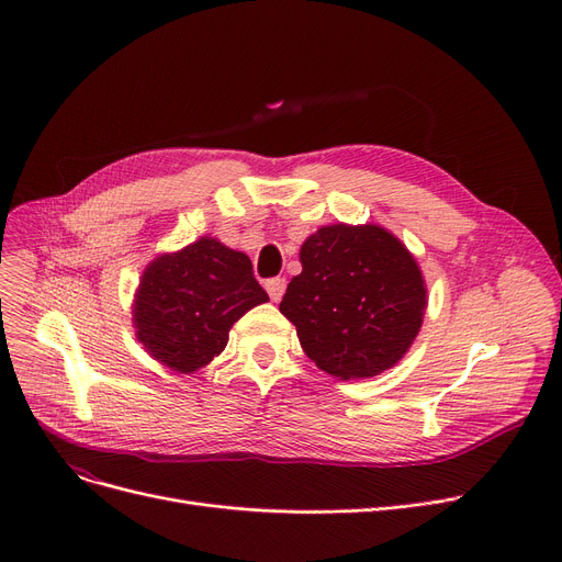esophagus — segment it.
<instances>
[{"label":"esophagus","mask_w":562,"mask_h":562,"mask_svg":"<svg viewBox=\"0 0 562 562\" xmlns=\"http://www.w3.org/2000/svg\"><path fill=\"white\" fill-rule=\"evenodd\" d=\"M284 289H286V280L284 278H271L269 282H266V291H269L271 301H280L284 296Z\"/></svg>","instance_id":"esophagus-1"}]
</instances>
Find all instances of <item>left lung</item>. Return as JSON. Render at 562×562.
I'll return each mask as SVG.
<instances>
[{"label":"left lung","instance_id":"8db88e82","mask_svg":"<svg viewBox=\"0 0 562 562\" xmlns=\"http://www.w3.org/2000/svg\"><path fill=\"white\" fill-rule=\"evenodd\" d=\"M301 263L280 312L321 371L362 380L405 356L422 328L426 286L394 234L378 225L321 227L303 244Z\"/></svg>","mask_w":562,"mask_h":562}]
</instances>
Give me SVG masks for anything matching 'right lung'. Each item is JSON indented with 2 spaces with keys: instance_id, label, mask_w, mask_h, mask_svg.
I'll return each instance as SVG.
<instances>
[{
  "instance_id": "add662e5",
  "label": "right lung",
  "mask_w": 562,
  "mask_h": 562,
  "mask_svg": "<svg viewBox=\"0 0 562 562\" xmlns=\"http://www.w3.org/2000/svg\"><path fill=\"white\" fill-rule=\"evenodd\" d=\"M266 301L250 259L202 236L145 269L134 303L136 337L172 371L191 373L221 356L234 323Z\"/></svg>"
}]
</instances>
